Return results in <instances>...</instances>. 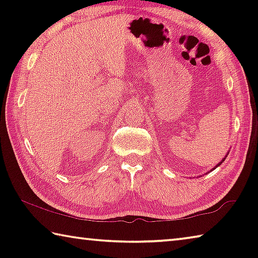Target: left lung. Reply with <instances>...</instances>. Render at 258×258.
<instances>
[{"label":"left lung","instance_id":"left-lung-1","mask_svg":"<svg viewBox=\"0 0 258 258\" xmlns=\"http://www.w3.org/2000/svg\"><path fill=\"white\" fill-rule=\"evenodd\" d=\"M224 159H225V158H224ZM224 159H223V160H222V161H224ZM222 161H220V163H218V164H217V165L215 166V168H216V167H218V166H220V165L222 164ZM215 168H214V169H215ZM212 171H213V169H212Z\"/></svg>","mask_w":258,"mask_h":258}]
</instances>
